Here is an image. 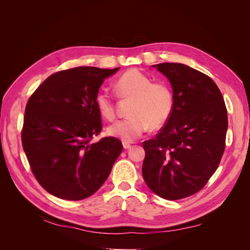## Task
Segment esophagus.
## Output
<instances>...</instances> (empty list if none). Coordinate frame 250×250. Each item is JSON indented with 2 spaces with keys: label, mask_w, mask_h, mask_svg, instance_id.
I'll list each match as a JSON object with an SVG mask.
<instances>
[{
  "label": "esophagus",
  "mask_w": 250,
  "mask_h": 250,
  "mask_svg": "<svg viewBox=\"0 0 250 250\" xmlns=\"http://www.w3.org/2000/svg\"><path fill=\"white\" fill-rule=\"evenodd\" d=\"M123 147H124V149H129L130 147H131V145L129 143H127V142H123Z\"/></svg>",
  "instance_id": "1"
}]
</instances>
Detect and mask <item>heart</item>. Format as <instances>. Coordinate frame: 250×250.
<instances>
[{
	"instance_id": "b5f03b06",
	"label": "heart",
	"mask_w": 250,
	"mask_h": 250,
	"mask_svg": "<svg viewBox=\"0 0 250 250\" xmlns=\"http://www.w3.org/2000/svg\"><path fill=\"white\" fill-rule=\"evenodd\" d=\"M115 92L121 99H132L129 116L108 126L107 133L123 142L141 138L149 127L160 129L168 122L174 107L173 94L163 82L152 79L137 69L126 71L115 81ZM95 104L102 118L111 121L116 117L113 98L106 89H99Z\"/></svg>"
}]
</instances>
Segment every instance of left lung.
Segmentation results:
<instances>
[{"label":"left lung","instance_id":"8db88e82","mask_svg":"<svg viewBox=\"0 0 250 250\" xmlns=\"http://www.w3.org/2000/svg\"><path fill=\"white\" fill-rule=\"evenodd\" d=\"M152 66L170 81L174 107L155 138L143 143L142 173L153 193L178 200L199 192L217 170L225 148L228 110L208 75L181 63Z\"/></svg>","mask_w":250,"mask_h":250}]
</instances>
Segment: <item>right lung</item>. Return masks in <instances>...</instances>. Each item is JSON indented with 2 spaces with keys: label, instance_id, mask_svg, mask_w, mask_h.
<instances>
[{
  "label": "right lung",
  "instance_id": "right-lung-1",
  "mask_svg": "<svg viewBox=\"0 0 250 250\" xmlns=\"http://www.w3.org/2000/svg\"><path fill=\"white\" fill-rule=\"evenodd\" d=\"M116 69L78 66L51 75L29 98L21 144L30 168L48 193L82 200L96 193L123 150L108 137L92 143L102 130L95 96Z\"/></svg>",
  "mask_w": 250,
  "mask_h": 250
}]
</instances>
